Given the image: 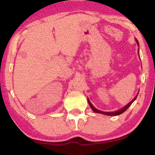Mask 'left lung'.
<instances>
[{
  "mask_svg": "<svg viewBox=\"0 0 155 155\" xmlns=\"http://www.w3.org/2000/svg\"><path fill=\"white\" fill-rule=\"evenodd\" d=\"M136 41H137V44H138V41L136 40ZM138 54H139V51H138ZM137 96H138V95H137L136 97H134V99H133V100L131 101V102H130L127 105V106H124V108H122V109H120V110H118V111H114V112H105V111H100V110H97V109H96V108L94 107L93 106H92V104H91V103H90V101L88 100V103H89V104H90V107H91V108L92 110H93L95 112H96V113H100V114H106V115H109V116H117V115H119V114H122L123 113V112H124L126 111V110L127 109V108H128L129 107H130V106L131 104H133V101H134L135 100H136V97H137Z\"/></svg>",
  "mask_w": 155,
  "mask_h": 155,
  "instance_id": "8db88e82",
  "label": "left lung"
}]
</instances>
